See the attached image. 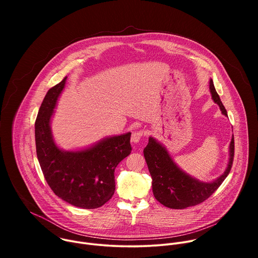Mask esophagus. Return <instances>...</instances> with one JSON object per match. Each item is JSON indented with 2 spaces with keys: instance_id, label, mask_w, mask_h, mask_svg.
I'll return each instance as SVG.
<instances>
[{
  "instance_id": "34e87169",
  "label": "esophagus",
  "mask_w": 258,
  "mask_h": 258,
  "mask_svg": "<svg viewBox=\"0 0 258 258\" xmlns=\"http://www.w3.org/2000/svg\"><path fill=\"white\" fill-rule=\"evenodd\" d=\"M146 136V132L144 130H139V131H136L132 134V142L134 143H138L140 142V140Z\"/></svg>"
}]
</instances>
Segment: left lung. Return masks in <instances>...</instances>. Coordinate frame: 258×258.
Here are the masks:
<instances>
[{"label":"left lung","instance_id":"8db88e82","mask_svg":"<svg viewBox=\"0 0 258 258\" xmlns=\"http://www.w3.org/2000/svg\"><path fill=\"white\" fill-rule=\"evenodd\" d=\"M209 87L213 101L218 104L223 114L228 116L212 80H210ZM234 155L235 142L233 137L230 145V161L225 173L212 182H201L182 172L173 163L165 148L153 138L149 139L148 145L144 149V156L152 177L154 197L164 206L173 209L195 206L208 199L229 175L233 166Z\"/></svg>","mask_w":258,"mask_h":258}]
</instances>
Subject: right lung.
<instances>
[{"label":"right lung","instance_id":"right-lung-1","mask_svg":"<svg viewBox=\"0 0 258 258\" xmlns=\"http://www.w3.org/2000/svg\"><path fill=\"white\" fill-rule=\"evenodd\" d=\"M66 79L48 91L40 107L34 130L36 155L55 195L73 206L94 209L112 198L114 170L131 154L132 134L106 139L84 151H61L53 142L50 119Z\"/></svg>","mask_w":258,"mask_h":258}]
</instances>
